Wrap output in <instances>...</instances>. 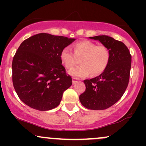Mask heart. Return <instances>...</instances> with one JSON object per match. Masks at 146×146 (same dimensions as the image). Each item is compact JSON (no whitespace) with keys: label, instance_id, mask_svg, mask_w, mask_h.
<instances>
[{"label":"heart","instance_id":"b5f03b06","mask_svg":"<svg viewBox=\"0 0 146 146\" xmlns=\"http://www.w3.org/2000/svg\"><path fill=\"white\" fill-rule=\"evenodd\" d=\"M107 62L106 56L104 54L103 51H102L100 48H98V54L94 59L95 66H98L100 69H103L106 66Z\"/></svg>","mask_w":146,"mask_h":146}]
</instances>
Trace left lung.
Wrapping results in <instances>:
<instances>
[{
  "mask_svg": "<svg viewBox=\"0 0 146 146\" xmlns=\"http://www.w3.org/2000/svg\"><path fill=\"white\" fill-rule=\"evenodd\" d=\"M73 39L42 33L25 40L12 62L13 84L18 96L31 108L50 110L60 104L72 85L61 56Z\"/></svg>",
  "mask_w": 146,
  "mask_h": 146,
  "instance_id": "obj_1",
  "label": "left lung"
}]
</instances>
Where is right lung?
I'll return each instance as SVG.
<instances>
[{
	"instance_id": "obj_1",
	"label": "right lung",
	"mask_w": 146,
	"mask_h": 146,
	"mask_svg": "<svg viewBox=\"0 0 146 146\" xmlns=\"http://www.w3.org/2000/svg\"><path fill=\"white\" fill-rule=\"evenodd\" d=\"M99 41L108 50V59L103 73L84 81L86 90L80 101L90 110H104L121 99L128 86L131 67V56L121 42L108 36L90 37Z\"/></svg>"
}]
</instances>
